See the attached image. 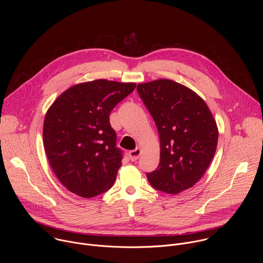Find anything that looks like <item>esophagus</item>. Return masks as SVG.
I'll use <instances>...</instances> for the list:
<instances>
[{
	"mask_svg": "<svg viewBox=\"0 0 263 263\" xmlns=\"http://www.w3.org/2000/svg\"><path fill=\"white\" fill-rule=\"evenodd\" d=\"M140 154H141V148L140 147H136L135 149H132V151L129 152V157H130V159L132 161H136L139 158Z\"/></svg>",
	"mask_w": 263,
	"mask_h": 263,
	"instance_id": "esophagus-1",
	"label": "esophagus"
}]
</instances>
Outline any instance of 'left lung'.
Listing matches in <instances>:
<instances>
[{
	"mask_svg": "<svg viewBox=\"0 0 263 263\" xmlns=\"http://www.w3.org/2000/svg\"><path fill=\"white\" fill-rule=\"evenodd\" d=\"M160 139V162L146 177L154 189L176 195L193 187L216 151L218 130L205 101L170 79L137 85Z\"/></svg>",
	"mask_w": 263,
	"mask_h": 263,
	"instance_id": "8db88e82",
	"label": "left lung"
}]
</instances>
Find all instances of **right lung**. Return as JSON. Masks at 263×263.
<instances>
[{"instance_id":"obj_1","label":"right lung","mask_w":263,"mask_h":263,"mask_svg":"<svg viewBox=\"0 0 263 263\" xmlns=\"http://www.w3.org/2000/svg\"><path fill=\"white\" fill-rule=\"evenodd\" d=\"M135 83L98 79L62 92L50 106L43 136L50 165L72 194L93 198L111 189L122 165V151L109 115Z\"/></svg>"}]
</instances>
